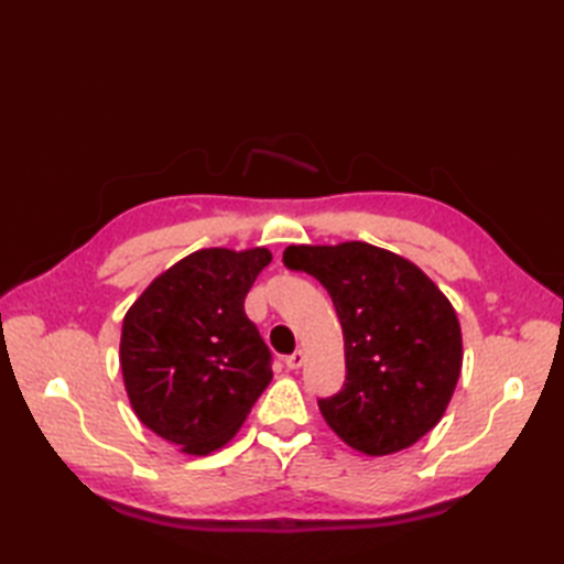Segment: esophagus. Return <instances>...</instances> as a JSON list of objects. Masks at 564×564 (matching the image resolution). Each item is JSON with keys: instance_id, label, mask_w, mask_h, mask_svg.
I'll use <instances>...</instances> for the list:
<instances>
[{"instance_id": "1", "label": "esophagus", "mask_w": 564, "mask_h": 564, "mask_svg": "<svg viewBox=\"0 0 564 564\" xmlns=\"http://www.w3.org/2000/svg\"><path fill=\"white\" fill-rule=\"evenodd\" d=\"M305 364V354L303 351H295L291 356H285V366H289L291 370H297Z\"/></svg>"}]
</instances>
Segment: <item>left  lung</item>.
Segmentation results:
<instances>
[{"instance_id": "obj_1", "label": "left lung", "mask_w": 564, "mask_h": 564, "mask_svg": "<svg viewBox=\"0 0 564 564\" xmlns=\"http://www.w3.org/2000/svg\"><path fill=\"white\" fill-rule=\"evenodd\" d=\"M283 263L315 275L341 322L346 380L317 400L325 422L366 455L410 448L438 424L460 378L448 297L412 261L366 242L291 245Z\"/></svg>"}]
</instances>
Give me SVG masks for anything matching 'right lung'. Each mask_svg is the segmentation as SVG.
<instances>
[{"instance_id":"obj_1","label":"right lung","mask_w":564,"mask_h":564,"mask_svg":"<svg viewBox=\"0 0 564 564\" xmlns=\"http://www.w3.org/2000/svg\"><path fill=\"white\" fill-rule=\"evenodd\" d=\"M269 261L263 247L194 251L158 275L123 319L130 404L184 453L225 446L271 382V351L245 313Z\"/></svg>"}]
</instances>
